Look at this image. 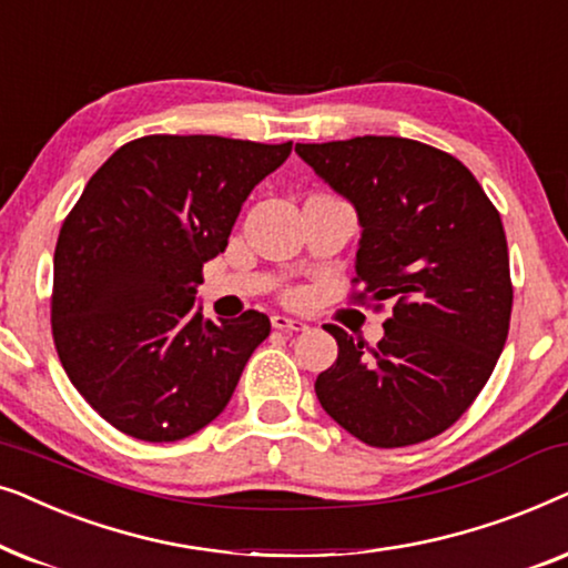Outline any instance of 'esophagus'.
<instances>
[{"instance_id": "obj_1", "label": "esophagus", "mask_w": 568, "mask_h": 568, "mask_svg": "<svg viewBox=\"0 0 568 568\" xmlns=\"http://www.w3.org/2000/svg\"><path fill=\"white\" fill-rule=\"evenodd\" d=\"M271 325H274L276 331H284V333L307 331L305 321H300V317H290V315H274V317H271Z\"/></svg>"}]
</instances>
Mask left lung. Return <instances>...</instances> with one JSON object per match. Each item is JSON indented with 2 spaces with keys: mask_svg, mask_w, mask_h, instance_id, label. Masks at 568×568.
Masks as SVG:
<instances>
[{
  "mask_svg": "<svg viewBox=\"0 0 568 568\" xmlns=\"http://www.w3.org/2000/svg\"><path fill=\"white\" fill-rule=\"evenodd\" d=\"M356 209L362 302H393L375 348L325 325L338 359L315 379L333 422L369 447L437 437L478 398L509 333L501 216L453 154L403 136L297 144Z\"/></svg>",
  "mask_w": 568,
  "mask_h": 568,
  "instance_id": "obj_1",
  "label": "left lung"
}]
</instances>
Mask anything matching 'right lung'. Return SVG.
Instances as JSON below:
<instances>
[{"mask_svg": "<svg viewBox=\"0 0 568 568\" xmlns=\"http://www.w3.org/2000/svg\"><path fill=\"white\" fill-rule=\"evenodd\" d=\"M292 142L154 134L123 144L84 185L53 253L61 367L115 429L178 442L212 424L271 321L193 313L201 268L227 247L245 199Z\"/></svg>", "mask_w": 568, "mask_h": 568, "instance_id": "add662e5", "label": "right lung"}]
</instances>
